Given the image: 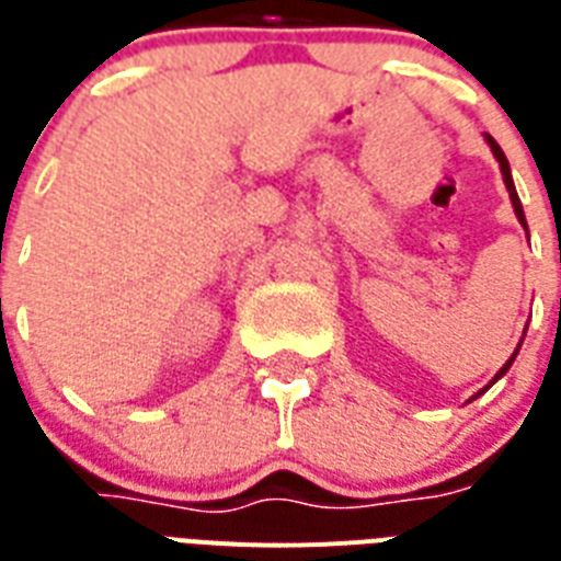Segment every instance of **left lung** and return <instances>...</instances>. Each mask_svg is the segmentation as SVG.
Listing matches in <instances>:
<instances>
[{
    "mask_svg": "<svg viewBox=\"0 0 561 561\" xmlns=\"http://www.w3.org/2000/svg\"><path fill=\"white\" fill-rule=\"evenodd\" d=\"M486 139H489V148H492V153H495V157H497V162H501V174H504L506 192H510V201H513V206H515V215H518V220H522L524 227H527V220H524L522 201H518V194H515V186H513V174H510V162H506L504 151H501V145H497L495 139H492V136H486ZM515 355H518V352H515ZM515 355H513V358H510V360H506L504 367H501V373L495 375V381H497V378H501V375L506 373V369H510V364H513V360H515Z\"/></svg>",
    "mask_w": 561,
    "mask_h": 561,
    "instance_id": "left-lung-1",
    "label": "left lung"
}]
</instances>
